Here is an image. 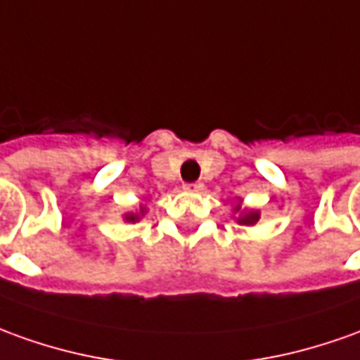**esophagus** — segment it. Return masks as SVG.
Returning a JSON list of instances; mask_svg holds the SVG:
<instances>
[{
  "label": "esophagus",
  "mask_w": 360,
  "mask_h": 360,
  "mask_svg": "<svg viewBox=\"0 0 360 360\" xmlns=\"http://www.w3.org/2000/svg\"><path fill=\"white\" fill-rule=\"evenodd\" d=\"M204 188V184H200V182H195V184H186L184 190L186 192H200Z\"/></svg>",
  "instance_id": "esophagus-1"
}]
</instances>
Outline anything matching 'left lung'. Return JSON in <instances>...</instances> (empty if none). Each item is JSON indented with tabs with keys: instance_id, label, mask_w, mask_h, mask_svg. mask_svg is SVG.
Segmentation results:
<instances>
[{
	"instance_id": "left-lung-1",
	"label": "left lung",
	"mask_w": 360,
	"mask_h": 360,
	"mask_svg": "<svg viewBox=\"0 0 360 360\" xmlns=\"http://www.w3.org/2000/svg\"><path fill=\"white\" fill-rule=\"evenodd\" d=\"M241 198H237V204L233 205V217H235V221L239 223V225H247V227H252V225H257L260 219V212L259 210H251V207H241Z\"/></svg>"
}]
</instances>
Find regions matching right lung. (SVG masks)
<instances>
[{
	"label": "right lung",
	"mask_w": 360,
	"mask_h": 360,
	"mask_svg": "<svg viewBox=\"0 0 360 360\" xmlns=\"http://www.w3.org/2000/svg\"><path fill=\"white\" fill-rule=\"evenodd\" d=\"M145 215H147V204H145V202H141V204H139L137 210H133V212L123 213V221H127V223H137V221H141V219H143Z\"/></svg>",
	"instance_id": "1"
}]
</instances>
